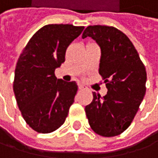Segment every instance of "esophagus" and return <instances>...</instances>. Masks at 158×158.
Here are the masks:
<instances>
[{
  "instance_id": "obj_1",
  "label": "esophagus",
  "mask_w": 158,
  "mask_h": 158,
  "mask_svg": "<svg viewBox=\"0 0 158 158\" xmlns=\"http://www.w3.org/2000/svg\"><path fill=\"white\" fill-rule=\"evenodd\" d=\"M79 90H84V89H86V87L83 86L82 84H79Z\"/></svg>"
}]
</instances>
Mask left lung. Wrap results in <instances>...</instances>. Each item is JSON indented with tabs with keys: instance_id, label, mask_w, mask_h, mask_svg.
I'll use <instances>...</instances> for the list:
<instances>
[{
	"instance_id": "8db88e82",
	"label": "left lung",
	"mask_w": 158,
	"mask_h": 158,
	"mask_svg": "<svg viewBox=\"0 0 158 158\" xmlns=\"http://www.w3.org/2000/svg\"><path fill=\"white\" fill-rule=\"evenodd\" d=\"M91 37L101 49L99 74L106 86L101 98L93 92L85 107L91 129L103 137L123 133L131 125L146 93L147 72L134 45L114 27L88 26L82 38Z\"/></svg>"
}]
</instances>
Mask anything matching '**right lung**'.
Instances as JSON below:
<instances>
[{
  "label": "right lung",
  "mask_w": 158,
  "mask_h": 158,
  "mask_svg": "<svg viewBox=\"0 0 158 158\" xmlns=\"http://www.w3.org/2000/svg\"><path fill=\"white\" fill-rule=\"evenodd\" d=\"M83 29L69 24L46 25L30 38L18 60L13 83L17 104L26 123L39 133L60 128L74 102L77 83L57 79L54 70Z\"/></svg>",
  "instance_id": "right-lung-1"
}]
</instances>
